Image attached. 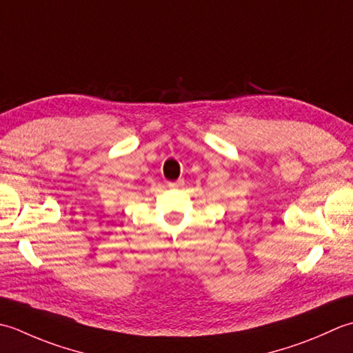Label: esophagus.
<instances>
[{
	"label": "esophagus",
	"mask_w": 353,
	"mask_h": 353,
	"mask_svg": "<svg viewBox=\"0 0 353 353\" xmlns=\"http://www.w3.org/2000/svg\"><path fill=\"white\" fill-rule=\"evenodd\" d=\"M184 184V181L183 179H178V181H174V183H169V187L170 189H179V187H181Z\"/></svg>",
	"instance_id": "esophagus-1"
}]
</instances>
